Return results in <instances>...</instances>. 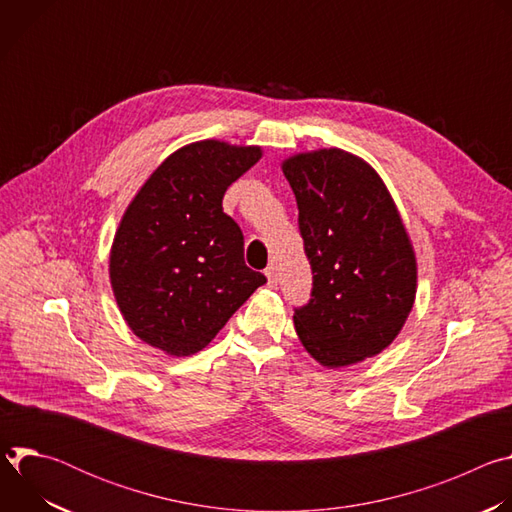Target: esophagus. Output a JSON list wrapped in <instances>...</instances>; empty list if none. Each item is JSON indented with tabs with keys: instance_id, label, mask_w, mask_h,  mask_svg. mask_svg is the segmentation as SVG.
I'll return each mask as SVG.
<instances>
[{
	"instance_id": "obj_1",
	"label": "esophagus",
	"mask_w": 512,
	"mask_h": 512,
	"mask_svg": "<svg viewBox=\"0 0 512 512\" xmlns=\"http://www.w3.org/2000/svg\"><path fill=\"white\" fill-rule=\"evenodd\" d=\"M265 275H267V285H269V287H277V283H279L277 267H275V265H269V267L265 269Z\"/></svg>"
}]
</instances>
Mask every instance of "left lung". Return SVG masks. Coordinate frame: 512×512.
Returning <instances> with one entry per match:
<instances>
[{"mask_svg": "<svg viewBox=\"0 0 512 512\" xmlns=\"http://www.w3.org/2000/svg\"><path fill=\"white\" fill-rule=\"evenodd\" d=\"M312 267L310 302L294 312L306 350L328 369L371 358L401 332L415 300L417 265L379 174L342 150L283 162Z\"/></svg>", "mask_w": 512, "mask_h": 512, "instance_id": "left-lung-1", "label": "left lung"}]
</instances>
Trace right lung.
Listing matches in <instances>:
<instances>
[{
  "mask_svg": "<svg viewBox=\"0 0 512 512\" xmlns=\"http://www.w3.org/2000/svg\"><path fill=\"white\" fill-rule=\"evenodd\" d=\"M259 158L255 145L190 143L127 206L109 275L127 326L143 342L170 356L194 354L267 281L245 265L241 227L223 212L227 188Z\"/></svg>",
  "mask_w": 512,
  "mask_h": 512,
  "instance_id": "obj_1",
  "label": "right lung"
}]
</instances>
